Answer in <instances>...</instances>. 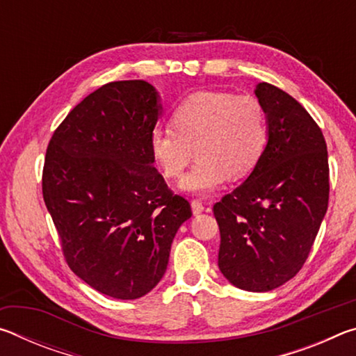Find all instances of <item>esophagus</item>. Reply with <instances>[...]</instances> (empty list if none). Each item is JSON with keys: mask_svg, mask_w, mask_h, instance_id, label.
Returning <instances> with one entry per match:
<instances>
[{"mask_svg": "<svg viewBox=\"0 0 356 356\" xmlns=\"http://www.w3.org/2000/svg\"><path fill=\"white\" fill-rule=\"evenodd\" d=\"M191 210L195 215H200L204 212V204L200 200H193L191 201Z\"/></svg>", "mask_w": 356, "mask_h": 356, "instance_id": "esophagus-1", "label": "esophagus"}]
</instances>
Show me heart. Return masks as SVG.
<instances>
[{
    "label": "heart",
    "instance_id": "b5f03b06",
    "mask_svg": "<svg viewBox=\"0 0 356 356\" xmlns=\"http://www.w3.org/2000/svg\"><path fill=\"white\" fill-rule=\"evenodd\" d=\"M171 124L150 131L149 150L161 174L177 179L195 149L196 165L180 182L186 193L207 195L229 177H246L267 146L264 108L251 95L197 91L180 102Z\"/></svg>",
    "mask_w": 356,
    "mask_h": 356
}]
</instances>
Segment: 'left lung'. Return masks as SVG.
Here are the masks:
<instances>
[{
    "label": "left lung",
    "instance_id": "8db88e82",
    "mask_svg": "<svg viewBox=\"0 0 356 356\" xmlns=\"http://www.w3.org/2000/svg\"><path fill=\"white\" fill-rule=\"evenodd\" d=\"M267 146L248 179L213 206L218 267L238 289L268 292L300 272L328 209L327 143L287 92L259 83Z\"/></svg>",
    "mask_w": 356,
    "mask_h": 356
}]
</instances>
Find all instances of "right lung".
I'll use <instances>...</instances> for the list:
<instances>
[{"label": "right lung", "instance_id": "1", "mask_svg": "<svg viewBox=\"0 0 356 356\" xmlns=\"http://www.w3.org/2000/svg\"><path fill=\"white\" fill-rule=\"evenodd\" d=\"M160 95L143 80L113 81L80 102L48 144L42 193L65 261L100 293L135 300L163 278L190 202L154 166Z\"/></svg>", "mask_w": 356, "mask_h": 356}]
</instances>
